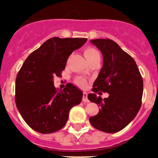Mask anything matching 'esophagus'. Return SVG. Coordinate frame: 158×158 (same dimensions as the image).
Listing matches in <instances>:
<instances>
[{
    "label": "esophagus",
    "instance_id": "esophagus-1",
    "mask_svg": "<svg viewBox=\"0 0 158 158\" xmlns=\"http://www.w3.org/2000/svg\"><path fill=\"white\" fill-rule=\"evenodd\" d=\"M88 94L87 92H83V96H82V102H89V100L88 98Z\"/></svg>",
    "mask_w": 158,
    "mask_h": 158
}]
</instances>
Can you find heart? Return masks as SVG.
Masks as SVG:
<instances>
[{"instance_id":"b5f03b06","label":"heart","mask_w":158,"mask_h":158,"mask_svg":"<svg viewBox=\"0 0 158 158\" xmlns=\"http://www.w3.org/2000/svg\"><path fill=\"white\" fill-rule=\"evenodd\" d=\"M84 55H85V57L88 60L89 63L98 60V59H100V54L98 52V50H96L95 48L91 47H86V48L84 49ZM75 82H76V84L78 86L81 87V88H85L87 85L86 79L82 77L76 78Z\"/></svg>"}]
</instances>
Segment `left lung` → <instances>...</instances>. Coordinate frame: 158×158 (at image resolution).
Returning <instances> with one entry per match:
<instances>
[{
	"instance_id": "left-lung-1",
	"label": "left lung",
	"mask_w": 158,
	"mask_h": 158,
	"mask_svg": "<svg viewBox=\"0 0 158 158\" xmlns=\"http://www.w3.org/2000/svg\"><path fill=\"white\" fill-rule=\"evenodd\" d=\"M91 43L100 49L103 66L88 95L92 102L100 106L99 111L89 118L95 128L115 133L125 128L138 114L141 106L143 79L134 59L110 39H95ZM98 90L110 94L102 100Z\"/></svg>"
}]
</instances>
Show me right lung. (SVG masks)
Wrapping results in <instances>:
<instances>
[{
  "label": "right lung",
  "instance_id": "right-lung-1",
  "mask_svg": "<svg viewBox=\"0 0 158 158\" xmlns=\"http://www.w3.org/2000/svg\"><path fill=\"white\" fill-rule=\"evenodd\" d=\"M86 38L52 37L26 59L16 79L15 102L26 123L39 133L49 134L65 126L70 109L81 102L82 92L68 83L55 88L54 76H60L72 52Z\"/></svg>",
  "mask_w": 158,
  "mask_h": 158
}]
</instances>
